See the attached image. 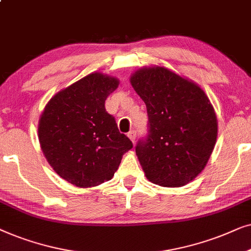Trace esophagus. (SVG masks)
I'll return each mask as SVG.
<instances>
[{"instance_id":"obj_1","label":"esophagus","mask_w":251,"mask_h":251,"mask_svg":"<svg viewBox=\"0 0 251 251\" xmlns=\"http://www.w3.org/2000/svg\"><path fill=\"white\" fill-rule=\"evenodd\" d=\"M127 136L129 139H131L132 142H135V138H136V131H135V129H132V131H129Z\"/></svg>"}]
</instances>
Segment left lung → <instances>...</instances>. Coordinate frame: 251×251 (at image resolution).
<instances>
[{
	"label": "left lung",
	"mask_w": 251,
	"mask_h": 251,
	"mask_svg": "<svg viewBox=\"0 0 251 251\" xmlns=\"http://www.w3.org/2000/svg\"><path fill=\"white\" fill-rule=\"evenodd\" d=\"M131 83L147 106L148 133L135 147L146 176L180 187L204 169L216 145L217 117L198 85L164 68L136 71Z\"/></svg>",
	"instance_id": "8db88e82"
}]
</instances>
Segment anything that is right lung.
<instances>
[{
    "mask_svg": "<svg viewBox=\"0 0 251 251\" xmlns=\"http://www.w3.org/2000/svg\"><path fill=\"white\" fill-rule=\"evenodd\" d=\"M118 80L92 75L59 92L46 105L39 140L56 173L80 188L111 180L123 155L133 148L105 110V100Z\"/></svg>",
    "mask_w": 251,
    "mask_h": 251,
    "instance_id": "obj_1",
    "label": "right lung"
}]
</instances>
